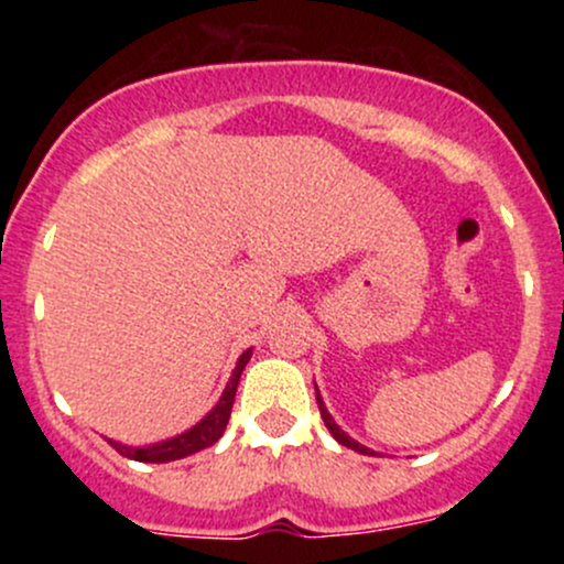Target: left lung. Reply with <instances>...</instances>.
Instances as JSON below:
<instances>
[{
  "label": "left lung",
  "instance_id": "left-lung-1",
  "mask_svg": "<svg viewBox=\"0 0 564 564\" xmlns=\"http://www.w3.org/2000/svg\"><path fill=\"white\" fill-rule=\"evenodd\" d=\"M315 400H318V408H321V419H323V424L328 426V432H332V435L336 437V443H341V445H347V448H352V451L364 453V456H373V451H371V448H366V445H360L358 440H352V437H349L345 430H339V424L334 422V419H332V413H328L326 403H323V398H321L318 387H315Z\"/></svg>",
  "mask_w": 564,
  "mask_h": 564
}]
</instances>
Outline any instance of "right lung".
Masks as SVG:
<instances>
[{"label":"right lung","instance_id":"add662e5","mask_svg":"<svg viewBox=\"0 0 564 564\" xmlns=\"http://www.w3.org/2000/svg\"><path fill=\"white\" fill-rule=\"evenodd\" d=\"M249 358H251V349H246L241 358H238L236 371H232L228 387H225L223 398L217 400V405L212 408V411L206 413V416L200 419L196 426H191V430L183 432V435L170 437V440H164V443H156V445H145V448H132V445L113 443V440H108V443H111L113 448L121 453V456L132 458V462H142V464L177 462V458L193 456V453H198V451L209 448V445H215L217 440L223 437L225 426H228V419H230V411H232V400H236V390H238V379H241V373H243L246 364H249Z\"/></svg>","mask_w":564,"mask_h":564}]
</instances>
